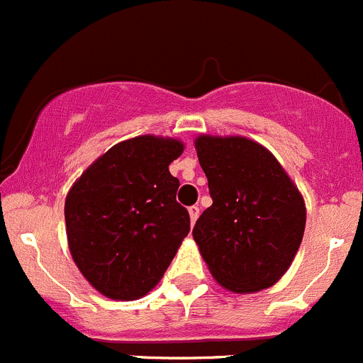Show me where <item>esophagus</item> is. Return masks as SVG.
<instances>
[{"label":"esophagus","mask_w":363,"mask_h":363,"mask_svg":"<svg viewBox=\"0 0 363 363\" xmlns=\"http://www.w3.org/2000/svg\"><path fill=\"white\" fill-rule=\"evenodd\" d=\"M198 216H200V209H198L196 205L189 207V218H191V225H194V221L198 220Z\"/></svg>","instance_id":"1"}]
</instances>
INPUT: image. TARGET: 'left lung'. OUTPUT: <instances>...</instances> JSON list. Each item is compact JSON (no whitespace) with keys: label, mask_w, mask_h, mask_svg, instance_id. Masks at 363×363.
Returning a JSON list of instances; mask_svg holds the SVG:
<instances>
[{"label":"left lung","mask_w":363,"mask_h":363,"mask_svg":"<svg viewBox=\"0 0 363 363\" xmlns=\"http://www.w3.org/2000/svg\"><path fill=\"white\" fill-rule=\"evenodd\" d=\"M213 205L192 229L214 280L236 294L272 287L293 264L306 201L274 154L245 136L194 140Z\"/></svg>","instance_id":"obj_1"}]
</instances>
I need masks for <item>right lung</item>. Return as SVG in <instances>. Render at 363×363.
Instances as JSON below:
<instances>
[{
	"instance_id": "add662e5",
	"label": "right lung",
	"mask_w": 363,
	"mask_h": 363,
	"mask_svg": "<svg viewBox=\"0 0 363 363\" xmlns=\"http://www.w3.org/2000/svg\"><path fill=\"white\" fill-rule=\"evenodd\" d=\"M185 145L176 138H130L96 158L65 198L69 251L85 280L111 300L152 291L189 234L169 165Z\"/></svg>"
}]
</instances>
